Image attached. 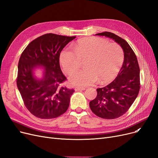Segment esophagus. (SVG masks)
<instances>
[{
	"mask_svg": "<svg viewBox=\"0 0 158 158\" xmlns=\"http://www.w3.org/2000/svg\"><path fill=\"white\" fill-rule=\"evenodd\" d=\"M74 89L75 91H82V90H85V88H81V87H79V86H75Z\"/></svg>",
	"mask_w": 158,
	"mask_h": 158,
	"instance_id": "obj_1",
	"label": "esophagus"
}]
</instances>
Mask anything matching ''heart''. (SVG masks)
<instances>
[{
  "label": "heart",
  "mask_w": 158,
  "mask_h": 158,
  "mask_svg": "<svg viewBox=\"0 0 158 158\" xmlns=\"http://www.w3.org/2000/svg\"><path fill=\"white\" fill-rule=\"evenodd\" d=\"M85 60V69L80 70L69 77L72 85L81 87L111 81L119 72L124 60L121 47L107 40L92 38L81 40L73 46V50L66 48L60 55V62L67 74L75 72Z\"/></svg>",
  "instance_id": "b5f03b06"
}]
</instances>
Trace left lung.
<instances>
[{"label": "left lung", "mask_w": 158, "mask_h": 158, "mask_svg": "<svg viewBox=\"0 0 158 158\" xmlns=\"http://www.w3.org/2000/svg\"><path fill=\"white\" fill-rule=\"evenodd\" d=\"M95 35L113 39L124 51V62L117 77L108 85L96 89V98L89 103L92 111L99 117L114 119L126 113L137 98L140 69L135 52L125 40L109 32Z\"/></svg>", "instance_id": "left-lung-1"}]
</instances>
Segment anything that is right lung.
<instances>
[{"instance_id":"right-lung-1","label":"right lung","mask_w":158,"mask_h":158,"mask_svg":"<svg viewBox=\"0 0 158 158\" xmlns=\"http://www.w3.org/2000/svg\"><path fill=\"white\" fill-rule=\"evenodd\" d=\"M75 36L52 33L42 35L29 44L18 64L17 86L27 109L42 119L55 118L68 109L73 89L62 86L66 80L60 67L62 50ZM43 69V77L34 75Z\"/></svg>"}]
</instances>
